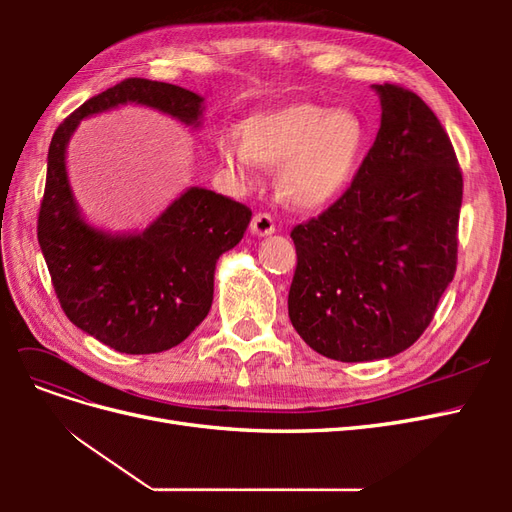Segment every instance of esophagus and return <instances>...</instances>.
<instances>
[{
  "mask_svg": "<svg viewBox=\"0 0 512 512\" xmlns=\"http://www.w3.org/2000/svg\"><path fill=\"white\" fill-rule=\"evenodd\" d=\"M250 230L258 237H267V235H273V232H275V222H273L269 213H256L252 218Z\"/></svg>",
  "mask_w": 512,
  "mask_h": 512,
  "instance_id": "1",
  "label": "esophagus"
}]
</instances>
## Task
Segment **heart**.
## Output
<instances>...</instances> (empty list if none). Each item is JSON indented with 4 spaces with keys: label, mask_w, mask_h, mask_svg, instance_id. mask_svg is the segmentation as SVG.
<instances>
[{
    "label": "heart",
    "mask_w": 512,
    "mask_h": 512,
    "mask_svg": "<svg viewBox=\"0 0 512 512\" xmlns=\"http://www.w3.org/2000/svg\"><path fill=\"white\" fill-rule=\"evenodd\" d=\"M367 130L352 111L297 102L260 111L243 123V138H218L222 164L250 179L258 164L275 166V188L294 209H318L342 196L359 170Z\"/></svg>",
    "instance_id": "heart-1"
}]
</instances>
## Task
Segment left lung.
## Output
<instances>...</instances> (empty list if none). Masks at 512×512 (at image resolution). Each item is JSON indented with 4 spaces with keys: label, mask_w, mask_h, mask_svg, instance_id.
Masks as SVG:
<instances>
[{
    "label": "left lung",
    "mask_w": 512,
    "mask_h": 512,
    "mask_svg": "<svg viewBox=\"0 0 512 512\" xmlns=\"http://www.w3.org/2000/svg\"><path fill=\"white\" fill-rule=\"evenodd\" d=\"M374 89L380 130L350 188L290 232V322L309 348L342 363L410 348L457 269L463 177L451 138L414 91Z\"/></svg>",
    "instance_id": "1"
}]
</instances>
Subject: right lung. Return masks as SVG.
I'll return each instance as SVG.
<instances>
[{
  "mask_svg": "<svg viewBox=\"0 0 512 512\" xmlns=\"http://www.w3.org/2000/svg\"><path fill=\"white\" fill-rule=\"evenodd\" d=\"M145 104L198 128L203 98L170 83L126 79L59 123L49 147L38 243L61 309L74 327L126 354L179 346L205 320L218 258L252 220L250 207L205 188L185 190L136 235L89 226L66 173V147L81 119L119 104Z\"/></svg>",
  "mask_w": 512,
  "mask_h": 512,
  "instance_id": "add662e5",
  "label": "right lung"
}]
</instances>
